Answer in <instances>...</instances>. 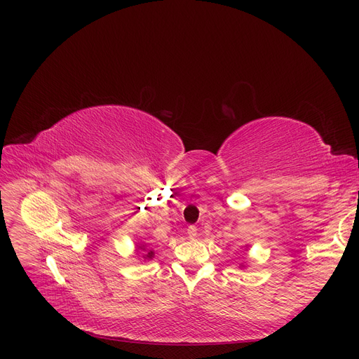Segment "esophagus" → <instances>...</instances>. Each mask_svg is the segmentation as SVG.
<instances>
[{
  "mask_svg": "<svg viewBox=\"0 0 359 359\" xmlns=\"http://www.w3.org/2000/svg\"><path fill=\"white\" fill-rule=\"evenodd\" d=\"M196 236H198V229L195 227V225H191V227L187 229V237H189L191 240H194Z\"/></svg>",
  "mask_w": 359,
  "mask_h": 359,
  "instance_id": "esophagus-1",
  "label": "esophagus"
}]
</instances>
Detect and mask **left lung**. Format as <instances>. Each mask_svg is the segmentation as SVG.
I'll return each mask as SVG.
<instances>
[{"label": "left lung", "instance_id": "1", "mask_svg": "<svg viewBox=\"0 0 359 359\" xmlns=\"http://www.w3.org/2000/svg\"><path fill=\"white\" fill-rule=\"evenodd\" d=\"M241 266H243V265H241Z\"/></svg>", "mask_w": 359, "mask_h": 359}]
</instances>
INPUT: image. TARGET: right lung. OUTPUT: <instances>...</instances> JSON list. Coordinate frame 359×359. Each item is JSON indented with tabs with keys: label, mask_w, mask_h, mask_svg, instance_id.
Here are the masks:
<instances>
[{
	"label": "right lung",
	"mask_w": 359,
	"mask_h": 359,
	"mask_svg": "<svg viewBox=\"0 0 359 359\" xmlns=\"http://www.w3.org/2000/svg\"><path fill=\"white\" fill-rule=\"evenodd\" d=\"M138 249L145 250V246H144V244H141V246H140ZM142 257H144V259H147V260H151V259L154 257V252H153V250H145V255H144Z\"/></svg>",
	"instance_id": "add662e5"
}]
</instances>
